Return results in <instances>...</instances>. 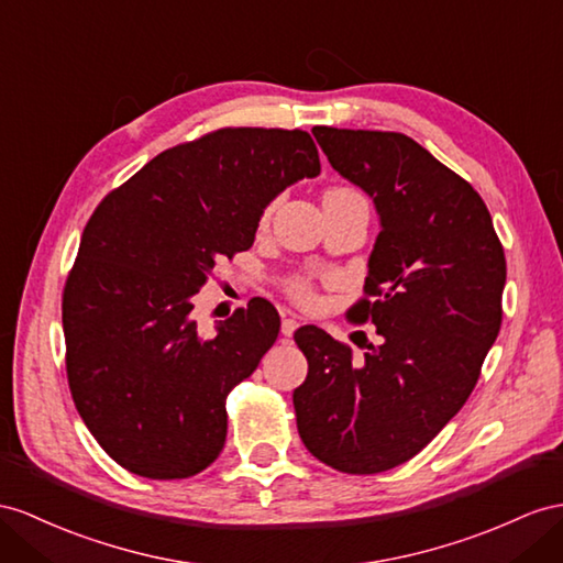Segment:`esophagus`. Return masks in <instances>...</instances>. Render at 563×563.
<instances>
[{"instance_id":"obj_1","label":"esophagus","mask_w":563,"mask_h":563,"mask_svg":"<svg viewBox=\"0 0 563 563\" xmlns=\"http://www.w3.org/2000/svg\"><path fill=\"white\" fill-rule=\"evenodd\" d=\"M297 328H299V321H297V319H290V316H287V319H283L280 333H283V338H292V333H295Z\"/></svg>"}]
</instances>
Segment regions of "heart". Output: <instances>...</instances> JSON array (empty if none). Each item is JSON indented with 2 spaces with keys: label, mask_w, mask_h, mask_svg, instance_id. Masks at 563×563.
<instances>
[{
  "label": "heart",
  "mask_w": 563,
  "mask_h": 563,
  "mask_svg": "<svg viewBox=\"0 0 563 563\" xmlns=\"http://www.w3.org/2000/svg\"><path fill=\"white\" fill-rule=\"evenodd\" d=\"M333 197H358V199H364L356 190H352V187H330L323 199H333ZM276 205H278V199L266 201L262 211H258V225L268 223ZM285 290H287V295H290V299L299 301V305H313V301H316V287H313L309 276H290L285 280Z\"/></svg>",
  "instance_id": "b5f03b06"
}]
</instances>
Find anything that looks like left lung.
Here are the masks:
<instances>
[{"mask_svg": "<svg viewBox=\"0 0 563 563\" xmlns=\"http://www.w3.org/2000/svg\"><path fill=\"white\" fill-rule=\"evenodd\" d=\"M330 166L373 197L383 230L347 316L383 344L354 362L325 330L295 333L309 362L297 430L325 466L371 475L419 454L464 407L501 325L507 258L483 197L419 142L311 128Z\"/></svg>", "mask_w": 563, "mask_h": 563, "instance_id": "8db88e82", "label": "left lung"}]
</instances>
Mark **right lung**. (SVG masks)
<instances>
[{
  "label": "right lung",
  "instance_id": "right-lung-1",
  "mask_svg": "<svg viewBox=\"0 0 563 563\" xmlns=\"http://www.w3.org/2000/svg\"><path fill=\"white\" fill-rule=\"evenodd\" d=\"M319 173L305 131L219 128L156 154L92 211L62 297L66 376L125 471L178 481L221 454L225 399L276 342L280 316L254 297L205 338L192 297L252 247L266 201Z\"/></svg>",
  "mask_w": 563,
  "mask_h": 563
}]
</instances>
